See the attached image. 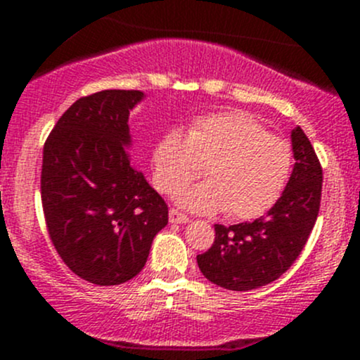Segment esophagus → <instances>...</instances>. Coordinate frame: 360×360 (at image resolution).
Segmentation results:
<instances>
[{"label":"esophagus","instance_id":"obj_1","mask_svg":"<svg viewBox=\"0 0 360 360\" xmlns=\"http://www.w3.org/2000/svg\"><path fill=\"white\" fill-rule=\"evenodd\" d=\"M169 219H170V223L183 224V223H188V221H190V216H186V214H183L181 210L174 209L172 207V209L169 210Z\"/></svg>","mask_w":360,"mask_h":360}]
</instances>
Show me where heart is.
Segmentation results:
<instances>
[{"label":"heart","mask_w":360,"mask_h":360,"mask_svg":"<svg viewBox=\"0 0 360 360\" xmlns=\"http://www.w3.org/2000/svg\"><path fill=\"white\" fill-rule=\"evenodd\" d=\"M153 183L174 195L203 172L209 179L181 193L179 200L198 212L224 210L231 219H254L271 209L292 174L294 155L285 139L245 111L200 115L188 132L172 129L151 153Z\"/></svg>","instance_id":"obj_1"}]
</instances>
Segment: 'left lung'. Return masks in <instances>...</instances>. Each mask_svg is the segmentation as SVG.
Masks as SVG:
<instances>
[{"label": "left lung", "mask_w": 360, "mask_h": 360, "mask_svg": "<svg viewBox=\"0 0 360 360\" xmlns=\"http://www.w3.org/2000/svg\"><path fill=\"white\" fill-rule=\"evenodd\" d=\"M296 163L278 202L266 216L231 226L216 224L214 244L198 254L203 277L230 291H250L291 268L310 237L322 197V167L307 134H291Z\"/></svg>", "instance_id": "obj_1"}]
</instances>
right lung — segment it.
I'll return each instance as SVG.
<instances>
[{"label":"right lung","mask_w":360,"mask_h":360,"mask_svg":"<svg viewBox=\"0 0 360 360\" xmlns=\"http://www.w3.org/2000/svg\"><path fill=\"white\" fill-rule=\"evenodd\" d=\"M139 90L79 97L46 137L41 203L50 240L83 281L118 285L144 268L169 207L130 165L129 112Z\"/></svg>","instance_id":"obj_1"}]
</instances>
